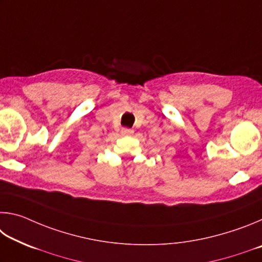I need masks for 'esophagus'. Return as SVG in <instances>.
Masks as SVG:
<instances>
[{
	"instance_id": "1",
	"label": "esophagus",
	"mask_w": 262,
	"mask_h": 262,
	"mask_svg": "<svg viewBox=\"0 0 262 262\" xmlns=\"http://www.w3.org/2000/svg\"><path fill=\"white\" fill-rule=\"evenodd\" d=\"M133 134H134V130L129 129V128H122L121 129V135L123 136H132Z\"/></svg>"
}]
</instances>
